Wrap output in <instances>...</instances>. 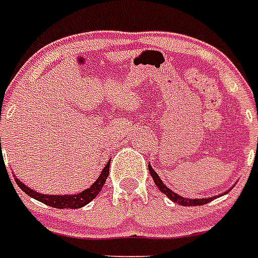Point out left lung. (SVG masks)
Returning <instances> with one entry per match:
<instances>
[{"label":"left lung","mask_w":258,"mask_h":258,"mask_svg":"<svg viewBox=\"0 0 258 258\" xmlns=\"http://www.w3.org/2000/svg\"><path fill=\"white\" fill-rule=\"evenodd\" d=\"M149 170H150V174H151V177H153V180H154L155 185L158 186L161 192L166 195L169 199L172 200V202H174V203L181 204V206H189V207H195V206H203V204H206V203H210L211 200L215 199V198H208V199H186V198H181L180 195H177L176 192H173V190L169 189L168 186L165 185L164 182L161 181L160 176H158V174L154 172V169L151 168V166H149Z\"/></svg>","instance_id":"8db88e82"}]
</instances>
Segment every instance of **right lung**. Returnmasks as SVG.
Returning a JSON list of instances; mask_svg holds the SVG:
<instances>
[{
    "label": "right lung",
    "mask_w": 258,
    "mask_h": 258,
    "mask_svg": "<svg viewBox=\"0 0 258 258\" xmlns=\"http://www.w3.org/2000/svg\"><path fill=\"white\" fill-rule=\"evenodd\" d=\"M0 149H1V138H0ZM109 162L111 161H108V164L105 165V168L103 169V172L100 174L97 180L94 181V184L88 189L82 190L81 194H77V195H63V196H54V195H43L39 194V192H35V190L29 189L28 186H25L24 184H21V181H19L17 178H16V182H17V185L21 188V189L24 190L25 194L29 195L31 198L33 199L39 200V202H42V203L47 204V206H50V207L54 208H81L84 206L92 202V200L96 198L98 195V192L101 190V188L104 186L105 181H107V177L109 174Z\"/></svg>",
    "instance_id": "obj_1"
}]
</instances>
